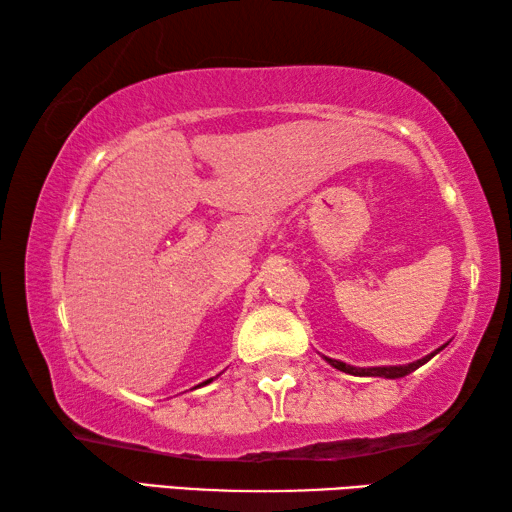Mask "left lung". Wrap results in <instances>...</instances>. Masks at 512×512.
<instances>
[{"mask_svg":"<svg viewBox=\"0 0 512 512\" xmlns=\"http://www.w3.org/2000/svg\"><path fill=\"white\" fill-rule=\"evenodd\" d=\"M447 345H449V341H447L445 345H440L438 350L429 352L427 357H422V359H418V361H411V363H402V366H368V368H359V366H350V363L339 361V359H329V357H325V354H323V359H325L332 368L341 370V372H348V375H354V377H384V379H400V377L411 375V372H413V370H418L420 366H424V363H427L429 359L436 357V354H438L440 350H445Z\"/></svg>","mask_w":512,"mask_h":512,"instance_id":"8db88e82","label":"left lung"}]
</instances>
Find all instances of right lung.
Segmentation results:
<instances>
[{
    "label": "right lung",
    "mask_w": 512,
    "mask_h": 512,
    "mask_svg": "<svg viewBox=\"0 0 512 512\" xmlns=\"http://www.w3.org/2000/svg\"><path fill=\"white\" fill-rule=\"evenodd\" d=\"M216 377H219V375H216ZM216 377H212V379H207V381H203V384H198V386H207V384H210V381H214Z\"/></svg>",
    "instance_id": "add662e5"
}]
</instances>
